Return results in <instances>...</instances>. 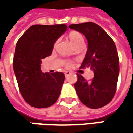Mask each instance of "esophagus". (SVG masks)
Here are the masks:
<instances>
[{
	"mask_svg": "<svg viewBox=\"0 0 133 133\" xmlns=\"http://www.w3.org/2000/svg\"><path fill=\"white\" fill-rule=\"evenodd\" d=\"M71 74V72H69V71H66L65 72H64V75H65V76L66 77H67L68 75H69Z\"/></svg>",
	"mask_w": 133,
	"mask_h": 133,
	"instance_id": "esophagus-1",
	"label": "esophagus"
}]
</instances>
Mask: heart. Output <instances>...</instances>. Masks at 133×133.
<instances>
[{"mask_svg": "<svg viewBox=\"0 0 133 133\" xmlns=\"http://www.w3.org/2000/svg\"><path fill=\"white\" fill-rule=\"evenodd\" d=\"M67 36H68V38H69V41L71 42V44L74 46V47L76 45H78V44H79L80 43L83 42V36H82V35L80 33V32H76V31H71V32H69ZM55 45H56V44H54V47H55ZM71 65H72V64H71V63H70L69 61H66V64H65V66H66V67L71 66Z\"/></svg>", "mask_w": 133, "mask_h": 133, "instance_id": "b5f03b06", "label": "heart"}]
</instances>
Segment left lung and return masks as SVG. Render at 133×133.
I'll use <instances>...</instances> for the list:
<instances>
[{"label": "left lung", "mask_w": 133, "mask_h": 133, "mask_svg": "<svg viewBox=\"0 0 133 133\" xmlns=\"http://www.w3.org/2000/svg\"><path fill=\"white\" fill-rule=\"evenodd\" d=\"M69 28L86 37L87 51L80 68L90 67L94 72L90 81L77 74L75 89L84 104L91 109L101 108L110 103L116 92L119 58L115 44L103 29L92 22L71 24Z\"/></svg>", "instance_id": "obj_1"}]
</instances>
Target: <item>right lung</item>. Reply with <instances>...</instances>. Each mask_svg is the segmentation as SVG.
<instances>
[{
  "mask_svg": "<svg viewBox=\"0 0 133 133\" xmlns=\"http://www.w3.org/2000/svg\"><path fill=\"white\" fill-rule=\"evenodd\" d=\"M65 24L33 25L19 38L13 58V69L21 95L35 108H46L58 98L65 75L43 73L41 60L51 55L55 42L66 32Z\"/></svg>",
  "mask_w": 133,
  "mask_h": 133,
  "instance_id": "add662e5",
  "label": "right lung"
}]
</instances>
